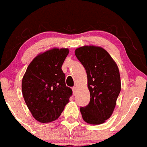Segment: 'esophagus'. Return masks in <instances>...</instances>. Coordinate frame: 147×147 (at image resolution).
Wrapping results in <instances>:
<instances>
[{
    "mask_svg": "<svg viewBox=\"0 0 147 147\" xmlns=\"http://www.w3.org/2000/svg\"><path fill=\"white\" fill-rule=\"evenodd\" d=\"M76 89H77V88L75 86L72 87V92H73V94L74 95L75 94V92H76Z\"/></svg>",
    "mask_w": 147,
    "mask_h": 147,
    "instance_id": "1",
    "label": "esophagus"
}]
</instances>
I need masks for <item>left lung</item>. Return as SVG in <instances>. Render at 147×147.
<instances>
[{"label": "left lung", "instance_id": "left-lung-1", "mask_svg": "<svg viewBox=\"0 0 147 147\" xmlns=\"http://www.w3.org/2000/svg\"><path fill=\"white\" fill-rule=\"evenodd\" d=\"M75 54L86 71L91 97L86 106L80 108L82 117L91 125L102 124L113 113L121 91L118 67L102 47L83 46Z\"/></svg>", "mask_w": 147, "mask_h": 147}]
</instances>
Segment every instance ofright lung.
<instances>
[{
	"label": "right lung",
	"mask_w": 147,
	"mask_h": 147,
	"mask_svg": "<svg viewBox=\"0 0 147 147\" xmlns=\"http://www.w3.org/2000/svg\"><path fill=\"white\" fill-rule=\"evenodd\" d=\"M68 53V49L54 48L37 55L23 76L25 102L34 118L40 122L57 119L72 95L61 69Z\"/></svg>",
	"instance_id": "obj_1"
}]
</instances>
